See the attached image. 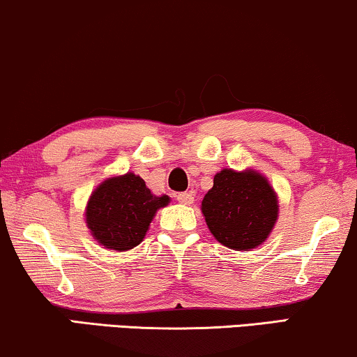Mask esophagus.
Returning <instances> with one entry per match:
<instances>
[{
	"label": "esophagus",
	"instance_id": "1",
	"mask_svg": "<svg viewBox=\"0 0 357 357\" xmlns=\"http://www.w3.org/2000/svg\"><path fill=\"white\" fill-rule=\"evenodd\" d=\"M177 202L182 204H192L193 203V195L192 193H177Z\"/></svg>",
	"mask_w": 357,
	"mask_h": 357
}]
</instances>
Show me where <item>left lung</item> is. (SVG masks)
I'll use <instances>...</instances> for the list:
<instances>
[{
  "label": "left lung",
  "instance_id": "left-lung-1",
  "mask_svg": "<svg viewBox=\"0 0 357 357\" xmlns=\"http://www.w3.org/2000/svg\"><path fill=\"white\" fill-rule=\"evenodd\" d=\"M202 213L214 238L231 250L260 247L280 216L278 193L255 169H222L202 202Z\"/></svg>",
  "mask_w": 357,
  "mask_h": 357
}]
</instances>
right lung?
<instances>
[{
  "instance_id": "add662e5",
  "label": "right lung",
  "mask_w": 357,
  "mask_h": 357,
  "mask_svg": "<svg viewBox=\"0 0 357 357\" xmlns=\"http://www.w3.org/2000/svg\"><path fill=\"white\" fill-rule=\"evenodd\" d=\"M170 203L154 195L133 172L114 175L97 185L86 204V226L99 245L128 252L143 242L158 209Z\"/></svg>"
}]
</instances>
